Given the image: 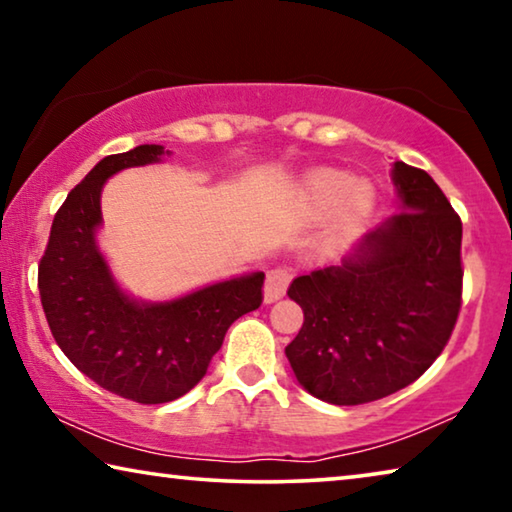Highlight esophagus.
I'll return each instance as SVG.
<instances>
[{
    "label": "esophagus",
    "mask_w": 512,
    "mask_h": 512,
    "mask_svg": "<svg viewBox=\"0 0 512 512\" xmlns=\"http://www.w3.org/2000/svg\"><path fill=\"white\" fill-rule=\"evenodd\" d=\"M291 271L287 266H275L271 271H266V282H264V300L275 302L280 300L284 293H287L291 284Z\"/></svg>",
    "instance_id": "34e87169"
}]
</instances>
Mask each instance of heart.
<instances>
[{
    "mask_svg": "<svg viewBox=\"0 0 512 512\" xmlns=\"http://www.w3.org/2000/svg\"><path fill=\"white\" fill-rule=\"evenodd\" d=\"M302 201L309 214L320 216L334 210L332 237L348 239L361 228L375 203V192L366 183H354V176L336 169H318L305 180Z\"/></svg>",
    "mask_w": 512,
    "mask_h": 512,
    "instance_id": "b5f03b06",
    "label": "heart"
}]
</instances>
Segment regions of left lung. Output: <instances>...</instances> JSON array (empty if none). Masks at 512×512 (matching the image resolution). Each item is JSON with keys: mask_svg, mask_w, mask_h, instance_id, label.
<instances>
[{"mask_svg": "<svg viewBox=\"0 0 512 512\" xmlns=\"http://www.w3.org/2000/svg\"><path fill=\"white\" fill-rule=\"evenodd\" d=\"M393 180L404 210L341 266L289 287L305 323L284 352L300 384L329 404L375 402L413 384L461 311V216L427 171L395 162Z\"/></svg>", "mask_w": 512, "mask_h": 512, "instance_id": "left-lung-1", "label": "left lung"}]
</instances>
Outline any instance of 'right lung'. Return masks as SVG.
Wrapping results in <instances>:
<instances>
[{
	"label": "right lung",
	"mask_w": 512,
	"mask_h": 512,
	"mask_svg": "<svg viewBox=\"0 0 512 512\" xmlns=\"http://www.w3.org/2000/svg\"><path fill=\"white\" fill-rule=\"evenodd\" d=\"M160 155L162 146L142 144L103 158L60 205L38 264L42 309L65 357L101 388L140 404H164L192 391L228 327L264 300V273L164 305H137L117 289L94 246L101 187L112 173Z\"/></svg>",
	"instance_id": "right-lung-1"
}]
</instances>
